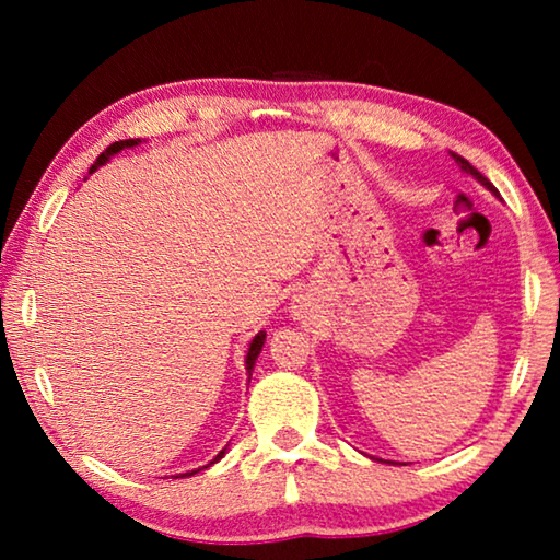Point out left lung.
I'll return each instance as SVG.
<instances>
[{"label":"left lung","instance_id":"obj_1","mask_svg":"<svg viewBox=\"0 0 560 560\" xmlns=\"http://www.w3.org/2000/svg\"><path fill=\"white\" fill-rule=\"evenodd\" d=\"M452 158H454V160H457V165H459V167L464 170V173H469V175H474V177H477V179H479V183H481V185H485V187H489V189H491V192H497V189H494V185H491V183H489V179H487L485 175H481V173H479V170H477V167H474V165L469 163V160H464L462 155H454V153H452Z\"/></svg>","mask_w":560,"mask_h":560}]
</instances>
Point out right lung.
<instances>
[{"label":"right lung","mask_w":560,"mask_h":560,"mask_svg":"<svg viewBox=\"0 0 560 560\" xmlns=\"http://www.w3.org/2000/svg\"><path fill=\"white\" fill-rule=\"evenodd\" d=\"M140 140H118V143H113V145H108L106 150H103V153L98 155V160H96V165L91 167V173L93 170H96L98 165H103L106 163V160L110 158V155H116L118 150H122V148H132V145H138ZM264 340H267V334H264V330H259L257 336H254V340H252V346H249V353H246V373L252 375V368H254V363H257V358H259V353H261V348H264ZM224 457V450L217 454V457L210 462V464H214V462H220ZM202 469H207V467H202ZM200 469H195V471H187V474H183V477H189V474H197Z\"/></svg>","instance_id":"obj_1"}]
</instances>
